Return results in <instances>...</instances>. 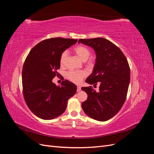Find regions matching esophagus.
Returning a JSON list of instances; mask_svg holds the SVG:
<instances>
[{
    "label": "esophagus",
    "mask_w": 154,
    "mask_h": 154,
    "mask_svg": "<svg viewBox=\"0 0 154 154\" xmlns=\"http://www.w3.org/2000/svg\"><path fill=\"white\" fill-rule=\"evenodd\" d=\"M81 91V87L78 86L77 87V92H79V91Z\"/></svg>",
    "instance_id": "esophagus-1"
}]
</instances>
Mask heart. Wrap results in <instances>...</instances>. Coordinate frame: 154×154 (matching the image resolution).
Wrapping results in <instances>:
<instances>
[{
  "label": "heart",
  "mask_w": 154,
  "mask_h": 154,
  "mask_svg": "<svg viewBox=\"0 0 154 154\" xmlns=\"http://www.w3.org/2000/svg\"><path fill=\"white\" fill-rule=\"evenodd\" d=\"M74 51L78 55V57L80 58L82 61H86V60L89 57L91 54L90 50L88 48L85 47L84 45H78L76 48H74ZM67 56V51H63V52L60 55V62L61 66H63L66 63V58ZM86 76V72L85 71H71L67 72V76L70 80L76 83H80L82 80L83 78Z\"/></svg>",
  "instance_id": "heart-1"
}]
</instances>
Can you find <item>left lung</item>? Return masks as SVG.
<instances>
[{
  "label": "left lung",
  "mask_w": 154,
  "mask_h": 154,
  "mask_svg": "<svg viewBox=\"0 0 154 154\" xmlns=\"http://www.w3.org/2000/svg\"><path fill=\"white\" fill-rule=\"evenodd\" d=\"M78 43L89 46L96 53L92 72L85 82L100 84L97 92L92 86L82 87L88 96L82 109L90 118L105 122L118 112L125 101L130 80L128 61L120 49L107 39L81 38Z\"/></svg>",
  "instance_id": "obj_1"
}]
</instances>
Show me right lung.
Masks as SVG:
<instances>
[{
	"instance_id": "add662e5",
	"label": "right lung",
	"mask_w": 154,
	"mask_h": 154,
	"mask_svg": "<svg viewBox=\"0 0 154 154\" xmlns=\"http://www.w3.org/2000/svg\"><path fill=\"white\" fill-rule=\"evenodd\" d=\"M78 40L52 38L42 41L31 49L22 69V88L26 103L37 117L53 119L62 115L77 87L67 80L61 86L53 82L58 73L61 54Z\"/></svg>"
}]
</instances>
